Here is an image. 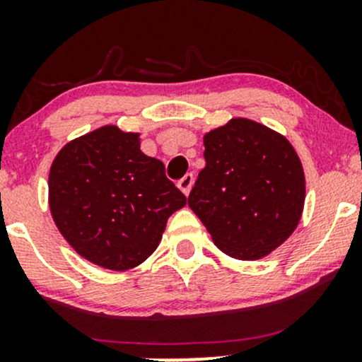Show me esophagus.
Returning <instances> with one entry per match:
<instances>
[{
	"label": "esophagus",
	"instance_id": "34e87169",
	"mask_svg": "<svg viewBox=\"0 0 362 362\" xmlns=\"http://www.w3.org/2000/svg\"><path fill=\"white\" fill-rule=\"evenodd\" d=\"M192 185H194V175H192V173H187V175L182 178L180 182H178V189H180L185 195L190 194V189H192Z\"/></svg>",
	"mask_w": 362,
	"mask_h": 362
}]
</instances>
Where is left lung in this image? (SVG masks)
Returning <instances> with one entry per match:
<instances>
[{
    "mask_svg": "<svg viewBox=\"0 0 362 362\" xmlns=\"http://www.w3.org/2000/svg\"><path fill=\"white\" fill-rule=\"evenodd\" d=\"M206 167L189 207L216 247L238 260H259L293 235L305 207V172L284 136L236 117L204 134Z\"/></svg>",
    "mask_w": 362,
    "mask_h": 362,
    "instance_id": "left-lung-1",
    "label": "left lung"
}]
</instances>
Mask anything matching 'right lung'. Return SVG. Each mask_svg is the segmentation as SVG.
Returning a JSON list of instances; mask_svg holds the SVG:
<instances>
[{"instance_id":"obj_1","label":"right lung","mask_w":362,"mask_h":362,"mask_svg":"<svg viewBox=\"0 0 362 362\" xmlns=\"http://www.w3.org/2000/svg\"><path fill=\"white\" fill-rule=\"evenodd\" d=\"M187 204L165 165L141 151L139 132L102 126L61 148L49 172L59 233L98 267L129 271L156 250L168 218Z\"/></svg>"}]
</instances>
